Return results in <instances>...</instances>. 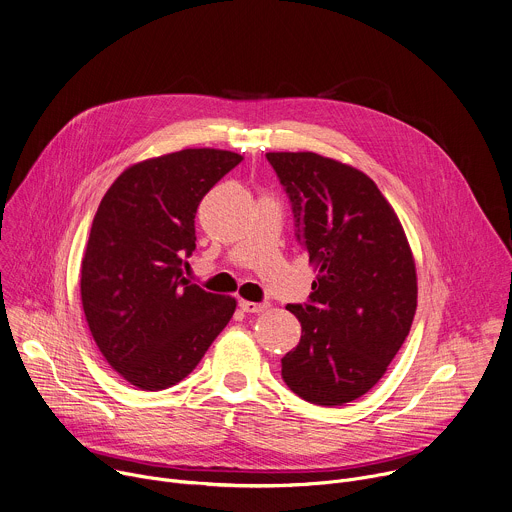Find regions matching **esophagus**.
Returning a JSON list of instances; mask_svg holds the SVG:
<instances>
[{
    "instance_id": "1",
    "label": "esophagus",
    "mask_w": 512,
    "mask_h": 512,
    "mask_svg": "<svg viewBox=\"0 0 512 512\" xmlns=\"http://www.w3.org/2000/svg\"><path fill=\"white\" fill-rule=\"evenodd\" d=\"M239 306H241V310H243V312H247V314H259V312H263V310H267V304H257V302H247V300H241V302H239Z\"/></svg>"
}]
</instances>
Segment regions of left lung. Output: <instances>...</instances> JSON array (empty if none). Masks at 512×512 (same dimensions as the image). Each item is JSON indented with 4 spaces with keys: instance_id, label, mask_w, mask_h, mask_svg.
Masks as SVG:
<instances>
[{
    "instance_id": "left-lung-1",
    "label": "left lung",
    "mask_w": 512,
    "mask_h": 512,
    "mask_svg": "<svg viewBox=\"0 0 512 512\" xmlns=\"http://www.w3.org/2000/svg\"><path fill=\"white\" fill-rule=\"evenodd\" d=\"M267 160L318 271L310 304L287 306L302 338L281 358V377L314 405H344L381 381L411 330L415 259L397 212L367 174L314 152H269Z\"/></svg>"
}]
</instances>
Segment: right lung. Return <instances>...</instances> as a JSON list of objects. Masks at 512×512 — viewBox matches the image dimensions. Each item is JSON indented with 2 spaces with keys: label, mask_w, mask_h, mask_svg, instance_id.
I'll return each instance as SVG.
<instances>
[{
  "label": "right lung",
  "mask_w": 512,
  "mask_h": 512,
  "mask_svg": "<svg viewBox=\"0 0 512 512\" xmlns=\"http://www.w3.org/2000/svg\"><path fill=\"white\" fill-rule=\"evenodd\" d=\"M241 160L212 148L148 158L123 170L97 208L81 302L109 367L141 391L188 377L235 314V298L190 283L182 267L200 200Z\"/></svg>",
  "instance_id": "right-lung-1"
}]
</instances>
